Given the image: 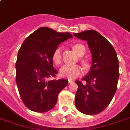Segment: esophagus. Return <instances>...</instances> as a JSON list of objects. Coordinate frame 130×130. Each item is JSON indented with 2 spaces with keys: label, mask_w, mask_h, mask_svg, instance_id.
Listing matches in <instances>:
<instances>
[{
  "label": "esophagus",
  "mask_w": 130,
  "mask_h": 130,
  "mask_svg": "<svg viewBox=\"0 0 130 130\" xmlns=\"http://www.w3.org/2000/svg\"><path fill=\"white\" fill-rule=\"evenodd\" d=\"M68 82H69V84H72L73 83V81H72V80H70V79H69L68 80Z\"/></svg>",
  "instance_id": "1"
}]
</instances>
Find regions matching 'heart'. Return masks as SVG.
I'll return each instance as SVG.
<instances>
[{
    "label": "heart",
    "mask_w": 130,
    "mask_h": 130,
    "mask_svg": "<svg viewBox=\"0 0 130 130\" xmlns=\"http://www.w3.org/2000/svg\"><path fill=\"white\" fill-rule=\"evenodd\" d=\"M74 51H76V54L79 56H83L86 53V48L84 45L81 44H76L73 46ZM52 58L54 62L56 64H60L62 60V48L61 47H57L54 50ZM82 72V68L78 65H70L66 64L63 65L60 70V74L62 77H65L68 79H74L76 76H79Z\"/></svg>",
    "instance_id": "heart-1"
}]
</instances>
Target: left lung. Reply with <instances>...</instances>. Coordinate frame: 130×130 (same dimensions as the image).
<instances>
[{
  "label": "left lung",
  "mask_w": 130,
  "mask_h": 130,
  "mask_svg": "<svg viewBox=\"0 0 130 130\" xmlns=\"http://www.w3.org/2000/svg\"><path fill=\"white\" fill-rule=\"evenodd\" d=\"M79 39L87 41L92 55L89 72L78 85L75 105L79 111L86 115H95L108 106L117 89L119 78V62L111 44L94 30L74 33Z\"/></svg>",
  "instance_id": "1"
}]
</instances>
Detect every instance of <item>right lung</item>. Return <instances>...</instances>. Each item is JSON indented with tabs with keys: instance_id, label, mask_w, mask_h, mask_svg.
Instances as JSON below:
<instances>
[{
	"instance_id": "obj_1",
	"label": "right lung",
	"mask_w": 130,
	"mask_h": 130,
	"mask_svg": "<svg viewBox=\"0 0 130 130\" xmlns=\"http://www.w3.org/2000/svg\"><path fill=\"white\" fill-rule=\"evenodd\" d=\"M70 38V32H58L42 27L24 40L16 62V82L25 106L44 113L57 102L58 93L68 85L66 79H51L58 72L53 66L52 55L58 44Z\"/></svg>"
}]
</instances>
